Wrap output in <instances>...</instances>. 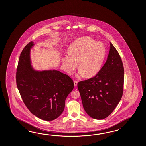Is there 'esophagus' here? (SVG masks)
I'll use <instances>...</instances> for the list:
<instances>
[{
  "mask_svg": "<svg viewBox=\"0 0 146 146\" xmlns=\"http://www.w3.org/2000/svg\"><path fill=\"white\" fill-rule=\"evenodd\" d=\"M74 87H77V86L78 81H74Z\"/></svg>",
  "mask_w": 146,
  "mask_h": 146,
  "instance_id": "obj_1",
  "label": "esophagus"
}]
</instances>
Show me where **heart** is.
Segmentation results:
<instances>
[{
    "instance_id": "1",
    "label": "heart",
    "mask_w": 146,
    "mask_h": 146,
    "mask_svg": "<svg viewBox=\"0 0 146 146\" xmlns=\"http://www.w3.org/2000/svg\"><path fill=\"white\" fill-rule=\"evenodd\" d=\"M69 54L62 58V67L72 74L78 65L79 76L92 77L99 72L106 58V48L103 44L89 37L78 38L70 45Z\"/></svg>"
}]
</instances>
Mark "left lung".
<instances>
[{
  "label": "left lung",
  "mask_w": 146,
  "mask_h": 146,
  "mask_svg": "<svg viewBox=\"0 0 146 146\" xmlns=\"http://www.w3.org/2000/svg\"><path fill=\"white\" fill-rule=\"evenodd\" d=\"M124 70L118 52L110 42L105 64L94 77L78 82L84 110L91 117L102 119L112 113L123 93Z\"/></svg>",
  "instance_id": "left-lung-1"
}]
</instances>
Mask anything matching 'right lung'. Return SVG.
<instances>
[{"label": "right lung", "instance_id": "obj_1", "mask_svg": "<svg viewBox=\"0 0 146 146\" xmlns=\"http://www.w3.org/2000/svg\"><path fill=\"white\" fill-rule=\"evenodd\" d=\"M34 44L30 42L20 54L16 73V82L23 102L33 115L51 121L62 114L65 100L74 88L68 75L57 70H36L30 57Z\"/></svg>", "mask_w": 146, "mask_h": 146}]
</instances>
